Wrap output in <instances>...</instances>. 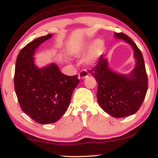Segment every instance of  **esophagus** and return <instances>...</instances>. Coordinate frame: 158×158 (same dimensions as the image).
Returning a JSON list of instances; mask_svg holds the SVG:
<instances>
[{
    "label": "esophagus",
    "mask_w": 158,
    "mask_h": 158,
    "mask_svg": "<svg viewBox=\"0 0 158 158\" xmlns=\"http://www.w3.org/2000/svg\"><path fill=\"white\" fill-rule=\"evenodd\" d=\"M88 77V72L85 70H82L79 73L78 78L79 79H85V77Z\"/></svg>",
    "instance_id": "34e87169"
}]
</instances>
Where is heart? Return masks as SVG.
<instances>
[{
	"label": "heart",
	"instance_id": "obj_1",
	"mask_svg": "<svg viewBox=\"0 0 158 158\" xmlns=\"http://www.w3.org/2000/svg\"><path fill=\"white\" fill-rule=\"evenodd\" d=\"M89 45V43L85 42L77 47H73V48L70 49L69 54L73 56H77L84 49H85ZM103 50H104V42H103V40L98 39V40L94 41V43L91 44V46L90 47L87 52V55L85 56V62L89 64L95 63V62L98 61L99 58L101 57V56L102 55Z\"/></svg>",
	"mask_w": 158,
	"mask_h": 158
}]
</instances>
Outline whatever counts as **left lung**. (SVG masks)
<instances>
[{
  "label": "left lung",
  "mask_w": 158,
  "mask_h": 158,
  "mask_svg": "<svg viewBox=\"0 0 158 158\" xmlns=\"http://www.w3.org/2000/svg\"><path fill=\"white\" fill-rule=\"evenodd\" d=\"M114 35L132 47L135 68L129 74L116 73L110 68L106 55L89 73L98 83L97 99L101 109L113 117L122 118L135 114L141 106L148 90V76L143 56L135 43L123 33Z\"/></svg>",
  "instance_id": "8db88e82"
}]
</instances>
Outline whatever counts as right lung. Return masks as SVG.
<instances>
[{
  "label": "right lung",
  "mask_w": 158,
  "mask_h": 158,
  "mask_svg": "<svg viewBox=\"0 0 158 158\" xmlns=\"http://www.w3.org/2000/svg\"><path fill=\"white\" fill-rule=\"evenodd\" d=\"M52 34L36 38L20 51L16 58L14 88L22 111L39 124L57 122L65 113L73 90L79 84L77 75L68 76L57 64L39 68L34 57L41 44Z\"/></svg>",
  "instance_id": "obj_1"
}]
</instances>
